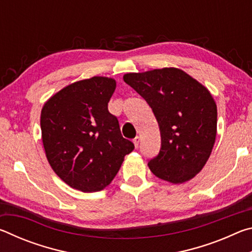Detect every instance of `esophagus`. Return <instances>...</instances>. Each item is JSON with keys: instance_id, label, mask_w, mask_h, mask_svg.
<instances>
[{"instance_id": "esophagus-1", "label": "esophagus", "mask_w": 252, "mask_h": 252, "mask_svg": "<svg viewBox=\"0 0 252 252\" xmlns=\"http://www.w3.org/2000/svg\"><path fill=\"white\" fill-rule=\"evenodd\" d=\"M139 141H140L139 136H135V138L133 139V143H134V147H135V148H138V146H139Z\"/></svg>"}]
</instances>
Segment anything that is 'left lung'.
<instances>
[{
	"label": "left lung",
	"instance_id": "obj_1",
	"mask_svg": "<svg viewBox=\"0 0 252 252\" xmlns=\"http://www.w3.org/2000/svg\"><path fill=\"white\" fill-rule=\"evenodd\" d=\"M126 84L151 106L161 134L158 156L149 161L162 180L182 183L201 171L217 135V105L206 88L176 67L127 73Z\"/></svg>",
	"mask_w": 252,
	"mask_h": 252
}]
</instances>
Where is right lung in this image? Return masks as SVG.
Instances as JSON below:
<instances>
[{"label":"right lung","mask_w":252,"mask_h":252,"mask_svg":"<svg viewBox=\"0 0 252 252\" xmlns=\"http://www.w3.org/2000/svg\"><path fill=\"white\" fill-rule=\"evenodd\" d=\"M116 81L93 76L67 85L46 101L41 131L46 158L61 180L95 192L113 180L134 149L108 110Z\"/></svg>","instance_id":"right-lung-1"}]
</instances>
